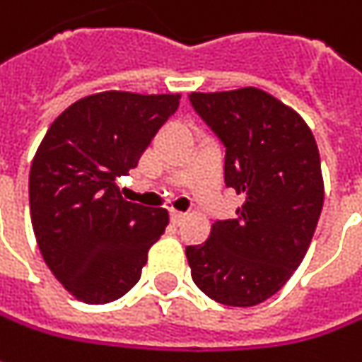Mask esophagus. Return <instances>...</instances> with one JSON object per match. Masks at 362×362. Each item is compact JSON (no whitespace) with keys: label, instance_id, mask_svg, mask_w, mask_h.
I'll use <instances>...</instances> for the list:
<instances>
[{"label":"esophagus","instance_id":"esophagus-1","mask_svg":"<svg viewBox=\"0 0 362 362\" xmlns=\"http://www.w3.org/2000/svg\"><path fill=\"white\" fill-rule=\"evenodd\" d=\"M170 218H172V223H174V225H182V223L186 221V214L178 211H172L170 212Z\"/></svg>","mask_w":362,"mask_h":362}]
</instances>
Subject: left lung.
I'll return each instance as SVG.
<instances>
[{
	"mask_svg": "<svg viewBox=\"0 0 362 362\" xmlns=\"http://www.w3.org/2000/svg\"><path fill=\"white\" fill-rule=\"evenodd\" d=\"M190 103L227 148L225 184L243 204L186 247L192 279L225 306H257L286 286L320 218L324 182L316 139L293 109L255 87L192 93Z\"/></svg>",
	"mask_w": 362,
	"mask_h": 362,
	"instance_id": "obj_1",
	"label": "left lung"
}]
</instances>
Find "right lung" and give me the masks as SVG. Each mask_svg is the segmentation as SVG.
<instances>
[{
	"mask_svg": "<svg viewBox=\"0 0 362 362\" xmlns=\"http://www.w3.org/2000/svg\"><path fill=\"white\" fill-rule=\"evenodd\" d=\"M180 95L105 90L72 103L46 132L30 168V214L40 253L85 304L113 302L141 277L168 211L121 198L153 135Z\"/></svg>",
	"mask_w": 362,
	"mask_h": 362,
	"instance_id": "add662e5",
	"label": "right lung"
}]
</instances>
